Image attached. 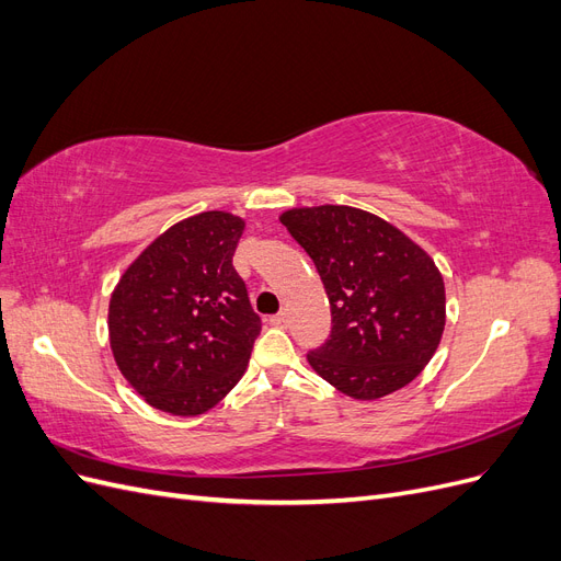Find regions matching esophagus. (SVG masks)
Returning <instances> with one entry per match:
<instances>
[{
    "mask_svg": "<svg viewBox=\"0 0 561 561\" xmlns=\"http://www.w3.org/2000/svg\"><path fill=\"white\" fill-rule=\"evenodd\" d=\"M268 322H271V325H278V328L287 325V311H280V313H276V316H271Z\"/></svg>",
    "mask_w": 561,
    "mask_h": 561,
    "instance_id": "34e87169",
    "label": "esophagus"
}]
</instances>
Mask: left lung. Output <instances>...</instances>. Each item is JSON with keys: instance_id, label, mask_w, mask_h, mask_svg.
<instances>
[{"instance_id": "1", "label": "left lung", "mask_w": 561, "mask_h": 561, "mask_svg": "<svg viewBox=\"0 0 561 561\" xmlns=\"http://www.w3.org/2000/svg\"><path fill=\"white\" fill-rule=\"evenodd\" d=\"M280 222L330 299V336L307 355L318 375L355 400L416 379L445 330V283L428 254L381 217L348 206L295 208Z\"/></svg>"}]
</instances>
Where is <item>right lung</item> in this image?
Returning <instances> with one entry per match:
<instances>
[{
    "label": "right lung",
    "instance_id": "add662e5",
    "mask_svg": "<svg viewBox=\"0 0 561 561\" xmlns=\"http://www.w3.org/2000/svg\"><path fill=\"white\" fill-rule=\"evenodd\" d=\"M241 217L210 210L161 233L118 280L110 344L122 375L161 412H208L239 383L262 320L231 264Z\"/></svg>",
    "mask_w": 561,
    "mask_h": 561
}]
</instances>
